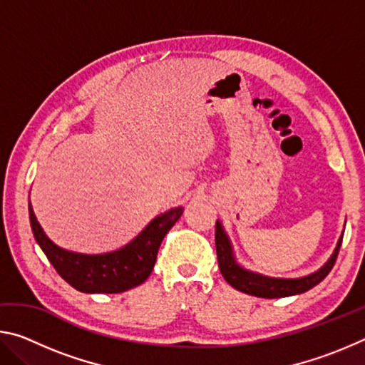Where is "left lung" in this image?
Wrapping results in <instances>:
<instances>
[{"label": "left lung", "instance_id": "obj_1", "mask_svg": "<svg viewBox=\"0 0 365 365\" xmlns=\"http://www.w3.org/2000/svg\"><path fill=\"white\" fill-rule=\"evenodd\" d=\"M341 242L343 235L336 245L335 252H333V256L329 259V262H327L322 269L314 272V274L302 277V279H269V277L252 274V272L245 270L235 262L230 242H228L227 235L222 230V225L219 222H215V250H217L220 274L224 275L227 283H230L235 289L251 296H257V298H285V296L304 293L307 289L319 285V283L330 274L333 265H335L339 248H341Z\"/></svg>", "mask_w": 365, "mask_h": 365}]
</instances>
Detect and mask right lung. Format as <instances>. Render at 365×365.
I'll return each mask as SVG.
<instances>
[{"label":"right lung","instance_id":"obj_1","mask_svg":"<svg viewBox=\"0 0 365 365\" xmlns=\"http://www.w3.org/2000/svg\"><path fill=\"white\" fill-rule=\"evenodd\" d=\"M183 207L170 209L154 219L132 243L108 255H77L66 251L49 240L36 220L29 202V217L34 237L58 274L82 293H122L143 283L153 272L159 246Z\"/></svg>","mask_w":365,"mask_h":365}]
</instances>
